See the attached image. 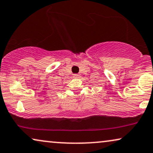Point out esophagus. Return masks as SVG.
<instances>
[{
	"label": "esophagus",
	"mask_w": 153,
	"mask_h": 153,
	"mask_svg": "<svg viewBox=\"0 0 153 153\" xmlns=\"http://www.w3.org/2000/svg\"><path fill=\"white\" fill-rule=\"evenodd\" d=\"M73 77H74V78H76V79L79 78V75L78 74H73Z\"/></svg>",
	"instance_id": "esophagus-1"
}]
</instances>
